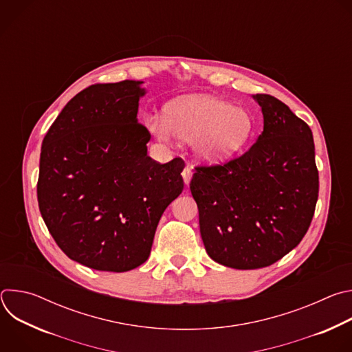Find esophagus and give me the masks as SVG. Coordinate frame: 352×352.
<instances>
[{
	"instance_id": "esophagus-1",
	"label": "esophagus",
	"mask_w": 352,
	"mask_h": 352,
	"mask_svg": "<svg viewBox=\"0 0 352 352\" xmlns=\"http://www.w3.org/2000/svg\"><path fill=\"white\" fill-rule=\"evenodd\" d=\"M192 167L190 166H186L185 168H184V171H182V178H184V182H185V185H189V182H190V179H192Z\"/></svg>"
}]
</instances>
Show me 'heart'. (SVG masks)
Wrapping results in <instances>:
<instances>
[{
	"label": "heart",
	"mask_w": 352,
	"mask_h": 352,
	"mask_svg": "<svg viewBox=\"0 0 352 352\" xmlns=\"http://www.w3.org/2000/svg\"><path fill=\"white\" fill-rule=\"evenodd\" d=\"M166 120L150 117L147 128L160 140L174 136L195 142L200 159L224 163L246 146L254 133V118L245 109L232 107L210 96H190L174 100L166 110Z\"/></svg>",
	"instance_id": "b5f03b06"
}]
</instances>
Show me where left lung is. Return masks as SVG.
Segmentation results:
<instances>
[{
    "mask_svg": "<svg viewBox=\"0 0 352 352\" xmlns=\"http://www.w3.org/2000/svg\"><path fill=\"white\" fill-rule=\"evenodd\" d=\"M263 132L242 156L197 166L190 192L209 256L227 267L270 266L302 241L319 193L312 131L270 94H255Z\"/></svg>",
    "mask_w": 352,
    "mask_h": 352,
    "instance_id": "obj_1",
    "label": "left lung"
}]
</instances>
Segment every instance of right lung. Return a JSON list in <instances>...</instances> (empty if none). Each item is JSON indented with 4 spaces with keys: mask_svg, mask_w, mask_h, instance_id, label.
Listing matches in <instances>:
<instances>
[{
    "mask_svg": "<svg viewBox=\"0 0 352 352\" xmlns=\"http://www.w3.org/2000/svg\"><path fill=\"white\" fill-rule=\"evenodd\" d=\"M142 82L96 83L79 91L47 131L37 200L63 252L100 272L144 263L167 206L184 189L185 163L147 156L138 122Z\"/></svg>",
    "mask_w": 352,
    "mask_h": 352,
    "instance_id": "1",
    "label": "right lung"
}]
</instances>
